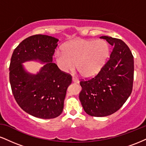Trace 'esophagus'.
<instances>
[{
  "instance_id": "34e87169",
  "label": "esophagus",
  "mask_w": 146,
  "mask_h": 146,
  "mask_svg": "<svg viewBox=\"0 0 146 146\" xmlns=\"http://www.w3.org/2000/svg\"><path fill=\"white\" fill-rule=\"evenodd\" d=\"M72 80H73V82H74V83H77V84L80 83V81H79V80H78V79L75 78H72Z\"/></svg>"
}]
</instances>
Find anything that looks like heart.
Segmentation results:
<instances>
[{
	"label": "heart",
	"mask_w": 146,
	"mask_h": 146,
	"mask_svg": "<svg viewBox=\"0 0 146 146\" xmlns=\"http://www.w3.org/2000/svg\"><path fill=\"white\" fill-rule=\"evenodd\" d=\"M64 51H56L55 56L62 71L77 69L85 78L96 75L102 69L110 55V46L104 40L78 39L68 42Z\"/></svg>",
	"instance_id": "heart-1"
}]
</instances>
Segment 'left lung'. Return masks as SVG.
I'll return each instance as SVG.
<instances>
[{"mask_svg": "<svg viewBox=\"0 0 146 146\" xmlns=\"http://www.w3.org/2000/svg\"><path fill=\"white\" fill-rule=\"evenodd\" d=\"M113 46L110 59L95 78L80 82V100L84 111L93 117H106L117 111L132 93L134 58L121 40L101 36Z\"/></svg>", "mask_w": 146, "mask_h": 146, "instance_id": "obj_1", "label": "left lung"}]
</instances>
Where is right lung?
I'll list each match as a JSON object with an SVG mask.
<instances>
[{
  "label": "right lung",
  "instance_id": "add662e5",
  "mask_svg": "<svg viewBox=\"0 0 146 146\" xmlns=\"http://www.w3.org/2000/svg\"><path fill=\"white\" fill-rule=\"evenodd\" d=\"M59 40L35 35L22 41L14 49L9 65V82L19 106L33 117L56 118L62 113L71 75L61 71L53 56ZM36 61L44 64L36 74L29 73L23 63Z\"/></svg>",
  "mask_w": 146,
  "mask_h": 146
}]
</instances>
